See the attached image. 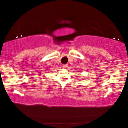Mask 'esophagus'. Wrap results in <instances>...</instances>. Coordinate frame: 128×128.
Returning a JSON list of instances; mask_svg holds the SVG:
<instances>
[{
    "mask_svg": "<svg viewBox=\"0 0 128 128\" xmlns=\"http://www.w3.org/2000/svg\"><path fill=\"white\" fill-rule=\"evenodd\" d=\"M68 67V64H64L63 65V68H67Z\"/></svg>",
    "mask_w": 128,
    "mask_h": 128,
    "instance_id": "esophagus-1",
    "label": "esophagus"
}]
</instances>
